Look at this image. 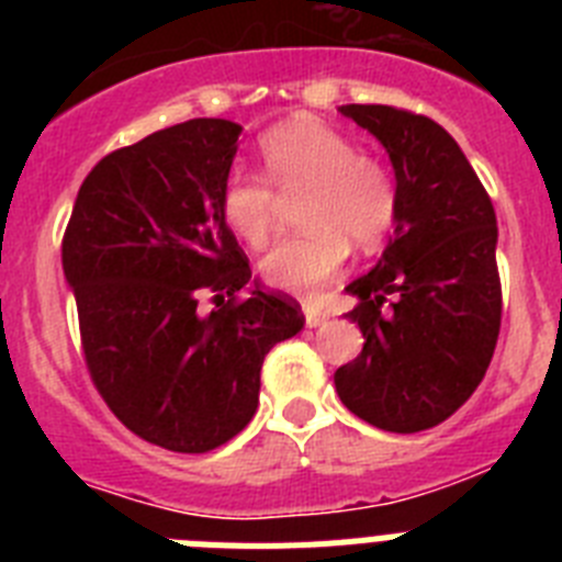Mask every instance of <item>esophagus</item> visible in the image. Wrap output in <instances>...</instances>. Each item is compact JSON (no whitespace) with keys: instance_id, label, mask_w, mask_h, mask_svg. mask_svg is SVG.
<instances>
[{"instance_id":"esophagus-1","label":"esophagus","mask_w":562,"mask_h":562,"mask_svg":"<svg viewBox=\"0 0 562 562\" xmlns=\"http://www.w3.org/2000/svg\"><path fill=\"white\" fill-rule=\"evenodd\" d=\"M304 317H306V326H310V329H317V326L326 324V312L315 310V306H306Z\"/></svg>"}]
</instances>
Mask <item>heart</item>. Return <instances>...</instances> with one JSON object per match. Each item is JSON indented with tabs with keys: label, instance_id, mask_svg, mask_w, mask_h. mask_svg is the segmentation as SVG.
Wrapping results in <instances>:
<instances>
[{
	"label": "heart",
	"instance_id": "1",
	"mask_svg": "<svg viewBox=\"0 0 562 562\" xmlns=\"http://www.w3.org/2000/svg\"><path fill=\"white\" fill-rule=\"evenodd\" d=\"M265 173L281 196H304V236L272 247L258 272L276 292L315 297L340 276L355 241L371 250L396 216L394 177L380 160L357 151L346 134L312 117L270 128L258 143ZM222 216L250 247H261L276 225V193L256 173H231L222 188Z\"/></svg>",
	"mask_w": 562,
	"mask_h": 562
}]
</instances>
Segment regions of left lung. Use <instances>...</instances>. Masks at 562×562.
I'll return each mask as SVG.
<instances>
[{
	"label": "left lung",
	"instance_id": "left-lung-1",
	"mask_svg": "<svg viewBox=\"0 0 562 562\" xmlns=\"http://www.w3.org/2000/svg\"><path fill=\"white\" fill-rule=\"evenodd\" d=\"M340 112L374 134L396 180L394 238L346 292L362 351L335 371L340 402L391 434L436 428L464 405L501 329L493 202L459 143L425 114L376 103Z\"/></svg>",
	"mask_w": 562,
	"mask_h": 562
}]
</instances>
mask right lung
<instances>
[{"mask_svg": "<svg viewBox=\"0 0 562 562\" xmlns=\"http://www.w3.org/2000/svg\"><path fill=\"white\" fill-rule=\"evenodd\" d=\"M238 134L196 117L106 154L64 233L92 382L132 434L173 453H207L245 428L267 351L304 329L295 301L250 281L222 216ZM205 294L223 306L202 316Z\"/></svg>", "mask_w": 562, "mask_h": 562, "instance_id": "add662e5", "label": "right lung"}]
</instances>
